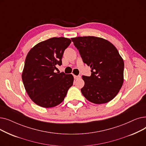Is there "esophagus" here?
Masks as SVG:
<instances>
[{"instance_id": "34e87169", "label": "esophagus", "mask_w": 146, "mask_h": 146, "mask_svg": "<svg viewBox=\"0 0 146 146\" xmlns=\"http://www.w3.org/2000/svg\"><path fill=\"white\" fill-rule=\"evenodd\" d=\"M74 79H79L80 78V76H75L74 75Z\"/></svg>"}]
</instances>
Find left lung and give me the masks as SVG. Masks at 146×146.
I'll list each match as a JSON object with an SVG mask.
<instances>
[{
    "mask_svg": "<svg viewBox=\"0 0 146 146\" xmlns=\"http://www.w3.org/2000/svg\"><path fill=\"white\" fill-rule=\"evenodd\" d=\"M91 76H82L83 95L91 102L105 104L117 96L124 82V63L118 51L104 38L89 36L72 38Z\"/></svg>",
    "mask_w": 146,
    "mask_h": 146,
    "instance_id": "obj_1",
    "label": "left lung"
}]
</instances>
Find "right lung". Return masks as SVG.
I'll use <instances>...</instances> for the list:
<instances>
[{
	"label": "right lung",
	"mask_w": 146,
	"mask_h": 146,
	"mask_svg": "<svg viewBox=\"0 0 146 146\" xmlns=\"http://www.w3.org/2000/svg\"><path fill=\"white\" fill-rule=\"evenodd\" d=\"M64 37H54L37 44L27 56L22 74L28 95L36 105L52 108L62 102L73 83L72 74L56 73L62 64L64 50L71 43Z\"/></svg>",
	"instance_id": "1"
}]
</instances>
